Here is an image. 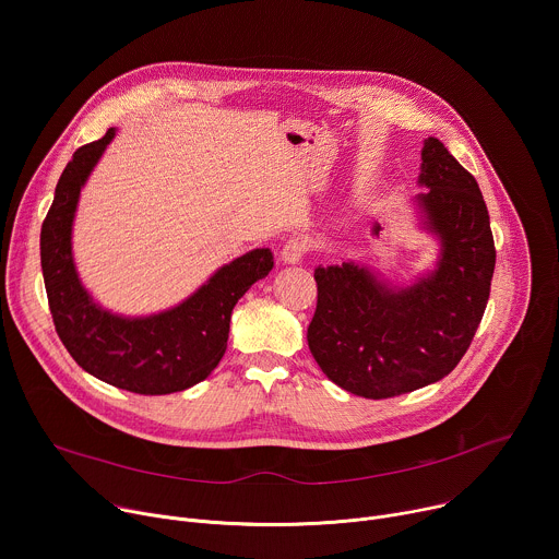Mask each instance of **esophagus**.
Here are the masks:
<instances>
[{"label": "esophagus", "mask_w": 559, "mask_h": 559, "mask_svg": "<svg viewBox=\"0 0 559 559\" xmlns=\"http://www.w3.org/2000/svg\"><path fill=\"white\" fill-rule=\"evenodd\" d=\"M305 252H307V243L300 241V238H292V241H287V243L283 246L281 261L287 263V265H296V263L302 261Z\"/></svg>", "instance_id": "34e87169"}]
</instances>
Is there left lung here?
I'll list each match as a JSON object with an SVG mask.
<instances>
[{
  "label": "left lung",
  "mask_w": 559,
  "mask_h": 559,
  "mask_svg": "<svg viewBox=\"0 0 559 559\" xmlns=\"http://www.w3.org/2000/svg\"><path fill=\"white\" fill-rule=\"evenodd\" d=\"M418 186L427 188L414 199L420 227L440 243L433 270L409 285H393L354 261L313 272L309 352L332 382L371 401L451 373L491 292L496 246L487 203L436 136L425 139Z\"/></svg>",
  "instance_id": "obj_1"
}]
</instances>
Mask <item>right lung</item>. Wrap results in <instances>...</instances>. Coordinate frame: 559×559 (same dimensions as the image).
Returning a JSON list of instances; mask_svg holds the SVG:
<instances>
[{"label":"right lung","instance_id":"obj_1","mask_svg":"<svg viewBox=\"0 0 559 559\" xmlns=\"http://www.w3.org/2000/svg\"><path fill=\"white\" fill-rule=\"evenodd\" d=\"M112 139L115 128L79 147L55 188L39 238L48 305L63 347L84 371L132 393L166 395L214 371L227 349L234 305L272 272L274 257L267 248L238 257L158 313L121 316L102 307L76 274L72 221L79 194Z\"/></svg>","mask_w":559,"mask_h":559}]
</instances>
